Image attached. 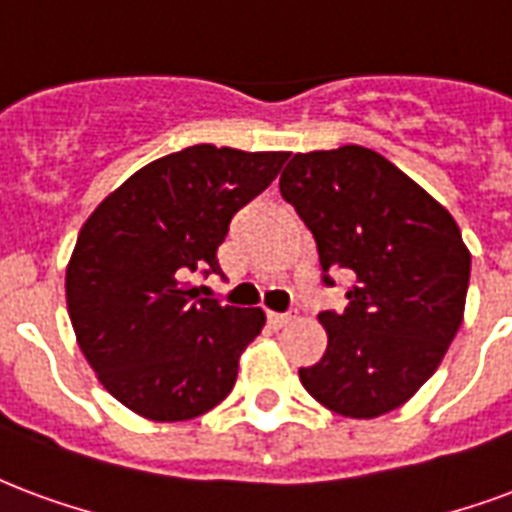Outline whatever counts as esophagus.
Masks as SVG:
<instances>
[{
    "instance_id": "esophagus-1",
    "label": "esophagus",
    "mask_w": 512,
    "mask_h": 512,
    "mask_svg": "<svg viewBox=\"0 0 512 512\" xmlns=\"http://www.w3.org/2000/svg\"><path fill=\"white\" fill-rule=\"evenodd\" d=\"M293 320V314H282V312H268V323L274 328H285L287 323Z\"/></svg>"
}]
</instances>
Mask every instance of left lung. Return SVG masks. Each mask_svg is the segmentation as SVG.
<instances>
[{"label":"left lung","mask_w":512,"mask_h":512,"mask_svg":"<svg viewBox=\"0 0 512 512\" xmlns=\"http://www.w3.org/2000/svg\"><path fill=\"white\" fill-rule=\"evenodd\" d=\"M282 198L312 230L325 285L350 271L342 314L323 312L328 347L298 372L344 418H380L437 372L464 320L469 255L456 219L426 189L363 146L295 154Z\"/></svg>","instance_id":"obj_1"}]
</instances>
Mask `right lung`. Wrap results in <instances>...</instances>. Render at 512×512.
<instances>
[{"mask_svg":"<svg viewBox=\"0 0 512 512\" xmlns=\"http://www.w3.org/2000/svg\"><path fill=\"white\" fill-rule=\"evenodd\" d=\"M287 157L189 146L132 173L83 222L64 276L67 312L102 388L140 418H198L233 391L266 312L200 298L184 279L222 274L230 219Z\"/></svg>","mask_w":512,"mask_h":512,"instance_id":"1","label":"right lung"}]
</instances>
